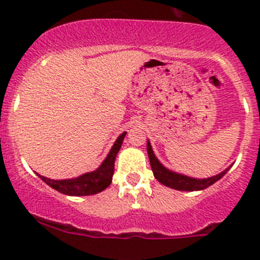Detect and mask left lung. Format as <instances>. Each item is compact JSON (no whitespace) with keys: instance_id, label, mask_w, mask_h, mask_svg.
Listing matches in <instances>:
<instances>
[{"instance_id":"left-lung-1","label":"left lung","mask_w":260,"mask_h":260,"mask_svg":"<svg viewBox=\"0 0 260 260\" xmlns=\"http://www.w3.org/2000/svg\"><path fill=\"white\" fill-rule=\"evenodd\" d=\"M147 152H148L149 157V164H151L152 172H153L154 177L159 181L161 183H164L167 187L175 188V190L180 191H198V190H204V188L209 187L212 183L216 182L217 180L221 179L225 174L230 170V167H228L225 171H222L221 174L216 175V176L209 177V179H192V177H187L185 175L176 174V172H172L170 170L165 169L161 164H159L158 159L154 156L153 151H152L151 143L147 142Z\"/></svg>"}]
</instances>
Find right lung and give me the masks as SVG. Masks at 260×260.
<instances>
[{"label":"right lung","instance_id":"right-lung-1","mask_svg":"<svg viewBox=\"0 0 260 260\" xmlns=\"http://www.w3.org/2000/svg\"><path fill=\"white\" fill-rule=\"evenodd\" d=\"M125 132H123L119 137L115 141L114 146L112 147L111 152L108 153L107 158L104 159L103 164L101 165L98 170L93 172H88L77 179L72 180H50L48 177H44L39 175L44 182L48 183L52 188H55L59 192L65 193V195L70 196H86V195H94L104 188L108 187L112 182V177L114 174V161L117 157L118 151H119L120 146H122L123 140H124Z\"/></svg>","mask_w":260,"mask_h":260}]
</instances>
